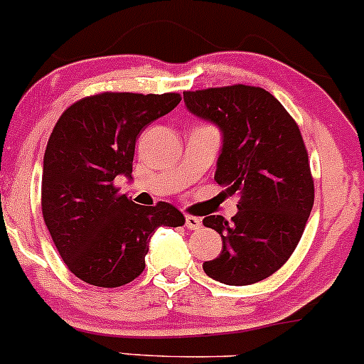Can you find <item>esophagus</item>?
<instances>
[{"instance_id": "obj_1", "label": "esophagus", "mask_w": 364, "mask_h": 364, "mask_svg": "<svg viewBox=\"0 0 364 364\" xmlns=\"http://www.w3.org/2000/svg\"><path fill=\"white\" fill-rule=\"evenodd\" d=\"M186 228L187 230H200L201 228V219L194 215H186Z\"/></svg>"}]
</instances>
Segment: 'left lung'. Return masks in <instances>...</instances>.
Instances as JSON below:
<instances>
[{
	"label": "left lung",
	"mask_w": 364,
	"mask_h": 364,
	"mask_svg": "<svg viewBox=\"0 0 364 364\" xmlns=\"http://www.w3.org/2000/svg\"><path fill=\"white\" fill-rule=\"evenodd\" d=\"M191 114L223 133L215 182L238 194V212L203 219L223 238L205 261L210 279L249 286L273 275L294 252L314 207V181L299 127L275 96L252 85L183 92Z\"/></svg>",
	"instance_id": "8db88e82"
}]
</instances>
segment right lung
<instances>
[{
  "instance_id": "right-lung-1",
  "label": "right lung",
  "mask_w": 364,
  "mask_h": 364,
  "mask_svg": "<svg viewBox=\"0 0 364 364\" xmlns=\"http://www.w3.org/2000/svg\"><path fill=\"white\" fill-rule=\"evenodd\" d=\"M181 95L101 92L63 112L43 156L42 212L59 256L91 286L119 287L145 268L159 226H183L173 205L141 207L119 194L115 177L131 178L134 144Z\"/></svg>"
}]
</instances>
